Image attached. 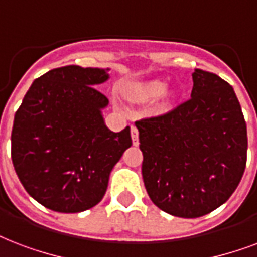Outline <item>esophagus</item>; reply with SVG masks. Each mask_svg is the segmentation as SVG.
Listing matches in <instances>:
<instances>
[{"label": "esophagus", "instance_id": "obj_1", "mask_svg": "<svg viewBox=\"0 0 257 257\" xmlns=\"http://www.w3.org/2000/svg\"><path fill=\"white\" fill-rule=\"evenodd\" d=\"M131 136H132L133 146H137V144H139V131H137L136 126H132V128H131Z\"/></svg>", "mask_w": 257, "mask_h": 257}]
</instances>
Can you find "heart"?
<instances>
[{"label":"heart","instance_id":"b5f03b06","mask_svg":"<svg viewBox=\"0 0 257 257\" xmlns=\"http://www.w3.org/2000/svg\"><path fill=\"white\" fill-rule=\"evenodd\" d=\"M167 83L162 79L132 81L122 86V95L133 103H148L163 95Z\"/></svg>","mask_w":257,"mask_h":257}]
</instances>
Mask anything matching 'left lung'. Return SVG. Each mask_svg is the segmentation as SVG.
I'll return each mask as SVG.
<instances>
[{"label":"left lung","instance_id":"obj_1","mask_svg":"<svg viewBox=\"0 0 257 257\" xmlns=\"http://www.w3.org/2000/svg\"><path fill=\"white\" fill-rule=\"evenodd\" d=\"M189 101L136 121L143 179L168 214L197 218L229 199L246 164V124L234 90L213 72H193Z\"/></svg>","mask_w":257,"mask_h":257}]
</instances>
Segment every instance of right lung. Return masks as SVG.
<instances>
[{
  "instance_id": "add662e5",
  "label": "right lung",
  "mask_w": 257,
  "mask_h": 257,
  "mask_svg": "<svg viewBox=\"0 0 257 257\" xmlns=\"http://www.w3.org/2000/svg\"><path fill=\"white\" fill-rule=\"evenodd\" d=\"M107 70L64 66L35 79L15 114L12 162L27 193L47 209L79 213L106 193L110 171L132 146L131 128L103 122L109 99L95 86Z\"/></svg>"
}]
</instances>
